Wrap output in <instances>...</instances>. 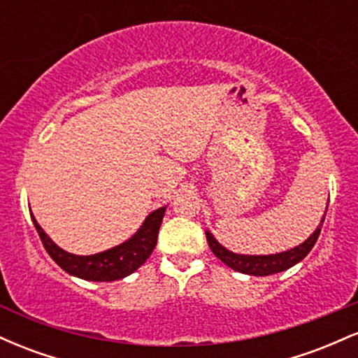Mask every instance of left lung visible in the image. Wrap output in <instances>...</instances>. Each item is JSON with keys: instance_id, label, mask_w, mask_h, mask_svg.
Instances as JSON below:
<instances>
[{"instance_id": "left-lung-1", "label": "left lung", "mask_w": 358, "mask_h": 358, "mask_svg": "<svg viewBox=\"0 0 358 358\" xmlns=\"http://www.w3.org/2000/svg\"><path fill=\"white\" fill-rule=\"evenodd\" d=\"M327 210L328 207L324 208V215H327ZM324 215L322 217V222L318 224L316 231L311 234L305 242H301L296 248L285 250V252L268 254V256H266V254L264 256H256V254H254V256H249V254L232 252V250L224 248V245L213 237V234L210 231H205V236H207L208 248L212 249V252L231 269L242 274H249V276H271V274L282 273V271L293 268L294 264H298L299 261H303V259L310 254L315 242L318 241L320 232H322Z\"/></svg>"}]
</instances>
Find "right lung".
<instances>
[{
    "label": "right lung",
    "mask_w": 358,
    "mask_h": 358,
    "mask_svg": "<svg viewBox=\"0 0 358 358\" xmlns=\"http://www.w3.org/2000/svg\"><path fill=\"white\" fill-rule=\"evenodd\" d=\"M165 210L166 207H159L158 210L151 212L141 224V227L122 244L102 250V252L90 254V256H77V254L67 252V250L59 248L47 236V232L40 227L31 210L30 213L45 250L65 273L85 279V281L110 282L129 276L145 264L146 259L153 252L156 241H158L159 225L165 217Z\"/></svg>",
    "instance_id": "1"
}]
</instances>
